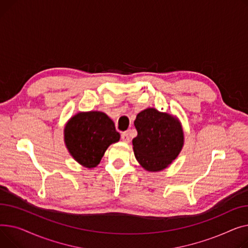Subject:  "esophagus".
<instances>
[{
  "instance_id": "esophagus-1",
  "label": "esophagus",
  "mask_w": 248,
  "mask_h": 248,
  "mask_svg": "<svg viewBox=\"0 0 248 248\" xmlns=\"http://www.w3.org/2000/svg\"><path fill=\"white\" fill-rule=\"evenodd\" d=\"M121 139H122L124 142L128 143V142L130 141V136H129V133H128V132H124V133H122V135H121Z\"/></svg>"
}]
</instances>
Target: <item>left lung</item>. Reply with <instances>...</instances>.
I'll list each match as a JSON object with an SVG mask.
<instances>
[{"label": "left lung", "mask_w": 248, "mask_h": 248, "mask_svg": "<svg viewBox=\"0 0 248 248\" xmlns=\"http://www.w3.org/2000/svg\"><path fill=\"white\" fill-rule=\"evenodd\" d=\"M134 125L138 134L132 140L133 151L145 170L162 171L178 157L184 145V131L176 116L147 108L137 114Z\"/></svg>", "instance_id": "8db88e82"}]
</instances>
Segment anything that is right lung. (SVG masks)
I'll list each match as a JSON object with an SVG mask.
<instances>
[{
	"mask_svg": "<svg viewBox=\"0 0 248 248\" xmlns=\"http://www.w3.org/2000/svg\"><path fill=\"white\" fill-rule=\"evenodd\" d=\"M120 140L114 122L101 111L79 112L68 120L64 128V142L68 152L80 165L96 167L111 144Z\"/></svg>",
	"mask_w": 248,
	"mask_h": 248,
	"instance_id": "right-lung-1",
	"label": "right lung"
}]
</instances>
